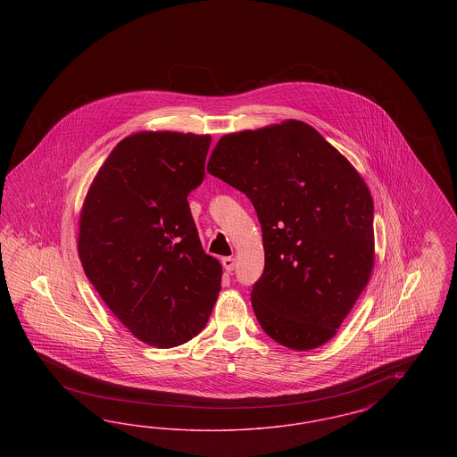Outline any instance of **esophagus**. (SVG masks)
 I'll return each instance as SVG.
<instances>
[{"label": "esophagus", "mask_w": 457, "mask_h": 457, "mask_svg": "<svg viewBox=\"0 0 457 457\" xmlns=\"http://www.w3.org/2000/svg\"><path fill=\"white\" fill-rule=\"evenodd\" d=\"M235 265H237V261L233 257H224L222 259V267H224L226 272H231L235 269Z\"/></svg>", "instance_id": "esophagus-1"}]
</instances>
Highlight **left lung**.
I'll list each match as a JSON object with an SVG mask.
<instances>
[{"instance_id": "8db88e82", "label": "left lung", "mask_w": 457, "mask_h": 457, "mask_svg": "<svg viewBox=\"0 0 457 457\" xmlns=\"http://www.w3.org/2000/svg\"><path fill=\"white\" fill-rule=\"evenodd\" d=\"M207 171L248 196L261 220L265 267L252 306L263 332L296 351L326 345L375 262L361 174L298 120L220 137Z\"/></svg>"}]
</instances>
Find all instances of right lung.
<instances>
[{"instance_id":"add662e5","label":"right lung","mask_w":457,"mask_h":457,"mask_svg":"<svg viewBox=\"0 0 457 457\" xmlns=\"http://www.w3.org/2000/svg\"><path fill=\"white\" fill-rule=\"evenodd\" d=\"M211 135L138 131L88 187L79 219L86 276L142 343L179 346L205 327L222 267L207 255L187 196L204 181Z\"/></svg>"}]
</instances>
